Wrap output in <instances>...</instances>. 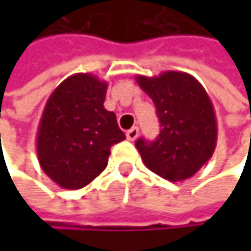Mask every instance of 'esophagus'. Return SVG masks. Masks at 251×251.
<instances>
[{
  "label": "esophagus",
  "instance_id": "1",
  "mask_svg": "<svg viewBox=\"0 0 251 251\" xmlns=\"http://www.w3.org/2000/svg\"><path fill=\"white\" fill-rule=\"evenodd\" d=\"M138 133H139V127H138V126H133V127H130V129L126 132V138H127L129 141H135L136 136H138Z\"/></svg>",
  "mask_w": 251,
  "mask_h": 251
}]
</instances>
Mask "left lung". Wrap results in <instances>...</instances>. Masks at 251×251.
<instances>
[{"instance_id": "8db88e82", "label": "left lung", "mask_w": 251, "mask_h": 251, "mask_svg": "<svg viewBox=\"0 0 251 251\" xmlns=\"http://www.w3.org/2000/svg\"><path fill=\"white\" fill-rule=\"evenodd\" d=\"M136 82L152 99L161 125L155 141L139 138L135 144L144 164L170 181L196 175L217 147V118L208 93L181 71L136 75Z\"/></svg>"}]
</instances>
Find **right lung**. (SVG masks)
I'll use <instances>...</instances> for the list:
<instances>
[{
	"instance_id": "obj_1",
	"label": "right lung",
	"mask_w": 251,
	"mask_h": 251,
	"mask_svg": "<svg viewBox=\"0 0 251 251\" xmlns=\"http://www.w3.org/2000/svg\"><path fill=\"white\" fill-rule=\"evenodd\" d=\"M107 82L91 74L64 79L48 99L36 135L42 170L64 189H81L106 167L124 141L116 115L104 109Z\"/></svg>"
}]
</instances>
